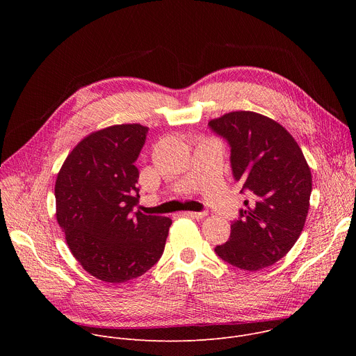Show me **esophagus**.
I'll return each instance as SVG.
<instances>
[{"label": "esophagus", "mask_w": 356, "mask_h": 356, "mask_svg": "<svg viewBox=\"0 0 356 356\" xmlns=\"http://www.w3.org/2000/svg\"><path fill=\"white\" fill-rule=\"evenodd\" d=\"M183 216H186V217H191V218H195V220H202V218H204V217L207 216V213H206V211H201V213L187 211V213H183Z\"/></svg>", "instance_id": "esophagus-1"}]
</instances>
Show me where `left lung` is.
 Instances as JSON below:
<instances>
[{
    "mask_svg": "<svg viewBox=\"0 0 356 356\" xmlns=\"http://www.w3.org/2000/svg\"><path fill=\"white\" fill-rule=\"evenodd\" d=\"M209 127L231 146V168L241 193L249 194L229 241L216 246L229 265L257 272L293 248L306 222L312 172L294 138L276 121L252 111H232Z\"/></svg>",
    "mask_w": 356,
    "mask_h": 356,
    "instance_id": "left-lung-1",
    "label": "left lung"
}]
</instances>
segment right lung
<instances>
[{"instance_id":"obj_1","label":"right lung","mask_w":356,"mask_h":356,"mask_svg":"<svg viewBox=\"0 0 356 356\" xmlns=\"http://www.w3.org/2000/svg\"><path fill=\"white\" fill-rule=\"evenodd\" d=\"M147 127L113 125L80 140L55 184L56 218L84 270L106 283L146 273L162 257L172 220L134 213L139 172L135 162Z\"/></svg>"}]
</instances>
